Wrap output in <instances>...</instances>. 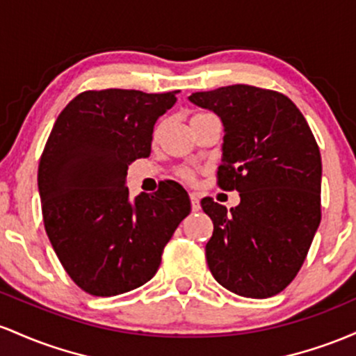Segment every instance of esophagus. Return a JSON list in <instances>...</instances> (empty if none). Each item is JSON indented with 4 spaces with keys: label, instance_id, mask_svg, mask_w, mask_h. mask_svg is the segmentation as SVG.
<instances>
[{
    "label": "esophagus",
    "instance_id": "1",
    "mask_svg": "<svg viewBox=\"0 0 356 356\" xmlns=\"http://www.w3.org/2000/svg\"><path fill=\"white\" fill-rule=\"evenodd\" d=\"M190 200H191V210L193 211H198L200 210V197L197 193H191L190 195Z\"/></svg>",
    "mask_w": 356,
    "mask_h": 356
}]
</instances>
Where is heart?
Masks as SVG:
<instances>
[{
	"mask_svg": "<svg viewBox=\"0 0 356 356\" xmlns=\"http://www.w3.org/2000/svg\"><path fill=\"white\" fill-rule=\"evenodd\" d=\"M200 115H203V114H197V115H193V118H200ZM191 118V119H193ZM181 177L183 178H191V173L190 171H181Z\"/></svg>",
	"mask_w": 356,
	"mask_h": 356,
	"instance_id": "b5f03b06",
	"label": "heart"
}]
</instances>
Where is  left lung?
Here are the masks:
<instances>
[{"mask_svg": "<svg viewBox=\"0 0 356 356\" xmlns=\"http://www.w3.org/2000/svg\"><path fill=\"white\" fill-rule=\"evenodd\" d=\"M188 101L220 118L218 185L237 190L227 210L210 197L205 254L218 284L243 298L281 293L296 277L321 220V154L291 99L254 86L195 92Z\"/></svg>", "mask_w": 356, "mask_h": 356, "instance_id": "8db88e82", "label": "left lung"}]
</instances>
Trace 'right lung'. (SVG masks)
<instances>
[{"label": "right lung", "instance_id": "add662e5", "mask_svg": "<svg viewBox=\"0 0 356 356\" xmlns=\"http://www.w3.org/2000/svg\"><path fill=\"white\" fill-rule=\"evenodd\" d=\"M177 94L87 90L55 121L38 166L43 223L63 269L92 296H118L149 281L190 213L178 183L134 198L126 186L127 166L149 156L154 124Z\"/></svg>", "mask_w": 356, "mask_h": 356}]
</instances>
